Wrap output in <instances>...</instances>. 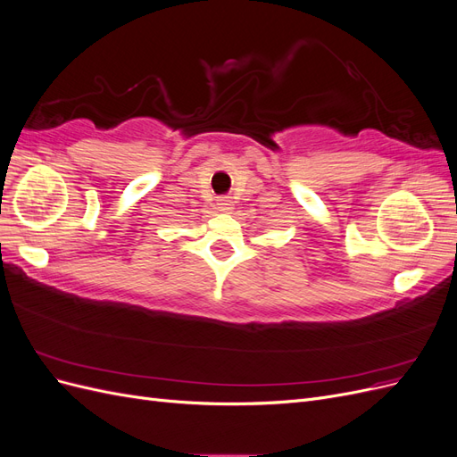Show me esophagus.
<instances>
[{"instance_id": "obj_1", "label": "esophagus", "mask_w": 457, "mask_h": 457, "mask_svg": "<svg viewBox=\"0 0 457 457\" xmlns=\"http://www.w3.org/2000/svg\"><path fill=\"white\" fill-rule=\"evenodd\" d=\"M232 205H234V202H232L228 196H223V198L217 200L219 212H223V213H230V212H232Z\"/></svg>"}]
</instances>
